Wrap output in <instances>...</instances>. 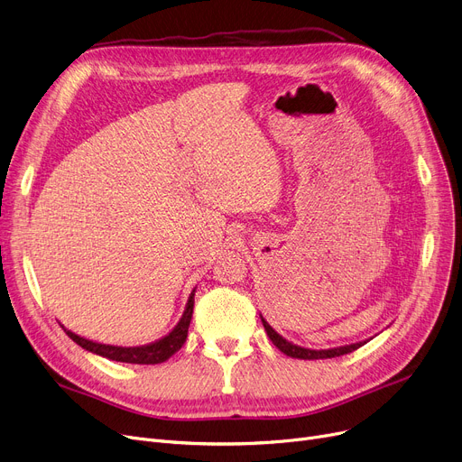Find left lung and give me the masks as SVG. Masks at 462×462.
Here are the masks:
<instances>
[{
    "instance_id": "1",
    "label": "left lung",
    "mask_w": 462,
    "mask_h": 462,
    "mask_svg": "<svg viewBox=\"0 0 462 462\" xmlns=\"http://www.w3.org/2000/svg\"><path fill=\"white\" fill-rule=\"evenodd\" d=\"M260 320H262V324H263L265 333H268V337H270V341H272L282 354H286L288 357H296V359H328V357H338V356L350 354V352L357 350L359 346H363V345L367 343V341H359V343H352V345H345V346H335V348H326V350H312V348H305V346L290 343L288 338H284L282 335H279L268 322H265V319L262 317V314H260Z\"/></svg>"
}]
</instances>
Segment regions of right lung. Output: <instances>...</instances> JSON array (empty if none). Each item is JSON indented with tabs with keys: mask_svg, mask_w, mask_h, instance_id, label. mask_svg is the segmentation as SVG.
I'll return each mask as SVG.
<instances>
[{
	"mask_svg": "<svg viewBox=\"0 0 462 462\" xmlns=\"http://www.w3.org/2000/svg\"><path fill=\"white\" fill-rule=\"evenodd\" d=\"M194 292H197V288H192V292H190V296L187 300V305H185V310L181 314L180 322L174 326V329L170 331L168 335L157 338V341L150 343V345H142V346L103 345V343H95V341H89V338H86V337L72 333L65 326H61V328L72 338V341H75L79 346H82L84 350H88L91 354L103 356V357L112 359V361H121V363H136V365H157V363H162L168 357H172L185 345L189 324H190V319H192Z\"/></svg>",
	"mask_w": 462,
	"mask_h": 462,
	"instance_id": "add662e5",
	"label": "right lung"
}]
</instances>
